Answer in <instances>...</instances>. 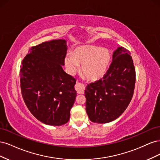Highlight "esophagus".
Returning <instances> with one entry per match:
<instances>
[{
    "mask_svg": "<svg viewBox=\"0 0 160 160\" xmlns=\"http://www.w3.org/2000/svg\"><path fill=\"white\" fill-rule=\"evenodd\" d=\"M85 87L83 84H81L79 83H77L75 85V89L78 94H83L84 93Z\"/></svg>",
    "mask_w": 160,
    "mask_h": 160,
    "instance_id": "34e87169",
    "label": "esophagus"
}]
</instances>
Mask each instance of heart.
Instances as JSON below:
<instances>
[{
	"instance_id": "b5f03b06",
	"label": "heart",
	"mask_w": 160,
	"mask_h": 160,
	"mask_svg": "<svg viewBox=\"0 0 160 160\" xmlns=\"http://www.w3.org/2000/svg\"><path fill=\"white\" fill-rule=\"evenodd\" d=\"M111 61L109 49L94 45H85L75 49L65 58V65L69 73L72 75L81 65V72L87 79L97 81L108 71Z\"/></svg>"
}]
</instances>
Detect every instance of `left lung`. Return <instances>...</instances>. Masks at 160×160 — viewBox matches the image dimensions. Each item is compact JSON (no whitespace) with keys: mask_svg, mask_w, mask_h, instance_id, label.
Listing matches in <instances>:
<instances>
[{"mask_svg":"<svg viewBox=\"0 0 160 160\" xmlns=\"http://www.w3.org/2000/svg\"><path fill=\"white\" fill-rule=\"evenodd\" d=\"M130 52L118 47L103 79L87 85L86 112L92 122L106 123L122 115L132 99L135 71Z\"/></svg>","mask_w":160,"mask_h":160,"instance_id":"left-lung-1","label":"left lung"}]
</instances>
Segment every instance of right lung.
Here are the masks:
<instances>
[{
	"instance_id": "right-lung-1",
	"label": "right lung",
	"mask_w": 160,
	"mask_h": 160,
	"mask_svg": "<svg viewBox=\"0 0 160 160\" xmlns=\"http://www.w3.org/2000/svg\"><path fill=\"white\" fill-rule=\"evenodd\" d=\"M67 51L65 39L44 42L31 47L22 62V98L34 117L46 125L68 122L75 100L76 80L62 69Z\"/></svg>"
}]
</instances>
